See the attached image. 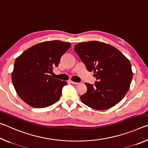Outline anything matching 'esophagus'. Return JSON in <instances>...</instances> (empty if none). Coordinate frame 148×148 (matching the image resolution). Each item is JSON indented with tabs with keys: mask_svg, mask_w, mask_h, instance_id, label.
<instances>
[{
	"mask_svg": "<svg viewBox=\"0 0 148 148\" xmlns=\"http://www.w3.org/2000/svg\"><path fill=\"white\" fill-rule=\"evenodd\" d=\"M70 82H71V84H74V85H76V84H78V83H77V82H73V81H70Z\"/></svg>",
	"mask_w": 148,
	"mask_h": 148,
	"instance_id": "esophagus-1",
	"label": "esophagus"
}]
</instances>
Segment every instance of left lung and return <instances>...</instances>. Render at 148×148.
<instances>
[{"label": "left lung", "instance_id": "left-lung-1", "mask_svg": "<svg viewBox=\"0 0 148 148\" xmlns=\"http://www.w3.org/2000/svg\"><path fill=\"white\" fill-rule=\"evenodd\" d=\"M74 51L97 79L94 84H85L87 91L80 97L82 102L91 108L107 110L121 101L133 75L128 59L114 46L97 41L77 44Z\"/></svg>", "mask_w": 148, "mask_h": 148}]
</instances>
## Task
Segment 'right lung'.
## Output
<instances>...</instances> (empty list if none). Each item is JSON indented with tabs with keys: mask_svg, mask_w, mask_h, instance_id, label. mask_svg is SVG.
I'll return each mask as SVG.
<instances>
[{
	"mask_svg": "<svg viewBox=\"0 0 148 148\" xmlns=\"http://www.w3.org/2000/svg\"><path fill=\"white\" fill-rule=\"evenodd\" d=\"M71 47L59 40L37 44L16 59L12 74L17 95L31 106L46 108L59 100L66 82L53 78V69L58 66L63 54Z\"/></svg>",
	"mask_w": 148,
	"mask_h": 148,
	"instance_id": "right-lung-1",
	"label": "right lung"
}]
</instances>
